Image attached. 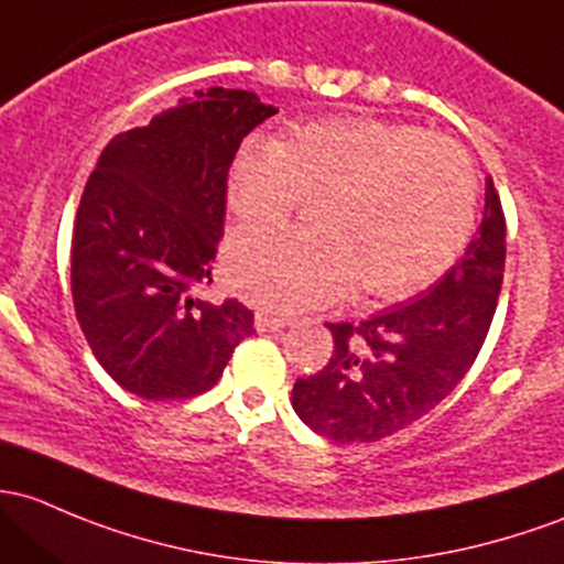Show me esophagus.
I'll list each match as a JSON object with an SVG mask.
<instances>
[{"label":"esophagus","mask_w":564,"mask_h":564,"mask_svg":"<svg viewBox=\"0 0 564 564\" xmlns=\"http://www.w3.org/2000/svg\"><path fill=\"white\" fill-rule=\"evenodd\" d=\"M286 318L283 316H275V313H267V311H257V316H253V327L259 332H281L286 327Z\"/></svg>","instance_id":"34e87169"}]
</instances>
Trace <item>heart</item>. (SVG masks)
<instances>
[{"instance_id": "heart-1", "label": "heart", "mask_w": 564, "mask_h": 564, "mask_svg": "<svg viewBox=\"0 0 564 564\" xmlns=\"http://www.w3.org/2000/svg\"><path fill=\"white\" fill-rule=\"evenodd\" d=\"M311 197L322 232L286 224L229 237L227 272L240 294L270 311H307L357 283L365 300L394 302L443 275L476 224L478 183L452 140L413 123L367 116L318 118L292 142H242L229 205L246 221L283 218Z\"/></svg>"}]
</instances>
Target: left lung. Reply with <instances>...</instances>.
<instances>
[{
  "instance_id": "obj_1",
  "label": "left lung",
  "mask_w": 564,
  "mask_h": 564,
  "mask_svg": "<svg viewBox=\"0 0 564 564\" xmlns=\"http://www.w3.org/2000/svg\"><path fill=\"white\" fill-rule=\"evenodd\" d=\"M506 272V213L491 177L478 235L424 297L365 322L327 324L335 351L297 378L292 405L335 443H376L452 394L481 351Z\"/></svg>"
}]
</instances>
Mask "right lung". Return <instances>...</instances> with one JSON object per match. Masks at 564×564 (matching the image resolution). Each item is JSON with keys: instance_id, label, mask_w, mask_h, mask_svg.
I'll use <instances>...</instances> for the list:
<instances>
[{"instance_id": "obj_1", "label": "right lung", "mask_w": 564, "mask_h": 564, "mask_svg": "<svg viewBox=\"0 0 564 564\" xmlns=\"http://www.w3.org/2000/svg\"><path fill=\"white\" fill-rule=\"evenodd\" d=\"M272 105L213 86L148 127L116 134L75 216V316L105 372L142 400H188L216 387L253 332L242 302L199 300L227 216L242 138Z\"/></svg>"}]
</instances>
